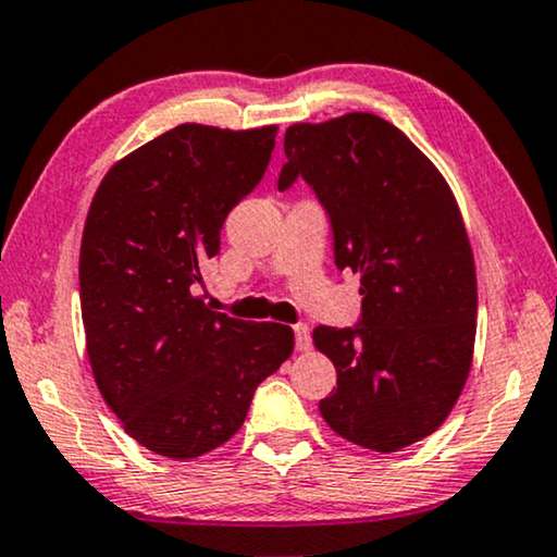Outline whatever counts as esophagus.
Returning a JSON list of instances; mask_svg holds the SVG:
<instances>
[{
    "label": "esophagus",
    "mask_w": 557,
    "mask_h": 557,
    "mask_svg": "<svg viewBox=\"0 0 557 557\" xmlns=\"http://www.w3.org/2000/svg\"><path fill=\"white\" fill-rule=\"evenodd\" d=\"M295 331V346H298V351H308L310 348V329L306 323H298L293 325Z\"/></svg>",
    "instance_id": "1"
}]
</instances>
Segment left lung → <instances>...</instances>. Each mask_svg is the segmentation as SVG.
<instances>
[{"mask_svg":"<svg viewBox=\"0 0 557 557\" xmlns=\"http://www.w3.org/2000/svg\"><path fill=\"white\" fill-rule=\"evenodd\" d=\"M280 190L313 185L338 270L361 277V325H318L338 387L318 410L356 446L395 454L433 435L469 380L476 264L454 190L395 124L369 111L293 124Z\"/></svg>","mask_w":557,"mask_h":557,"instance_id":"8db88e82","label":"left lung"}]
</instances>
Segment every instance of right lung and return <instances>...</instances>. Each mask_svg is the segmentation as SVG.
Wrapping results in <instances>:
<instances>
[{"label":"right lung","mask_w":557,"mask_h":557,"mask_svg":"<svg viewBox=\"0 0 557 557\" xmlns=\"http://www.w3.org/2000/svg\"><path fill=\"white\" fill-rule=\"evenodd\" d=\"M274 137L277 124H177L116 160L88 206L78 259L88 364L124 433L173 461L224 446L257 384L293 356L290 325L228 318L196 295Z\"/></svg>","instance_id":"add662e5"}]
</instances>
